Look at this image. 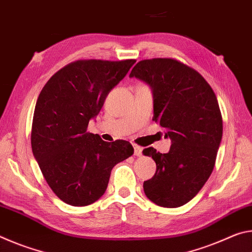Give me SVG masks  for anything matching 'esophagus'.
<instances>
[{
	"instance_id": "obj_1",
	"label": "esophagus",
	"mask_w": 252,
	"mask_h": 252,
	"mask_svg": "<svg viewBox=\"0 0 252 252\" xmlns=\"http://www.w3.org/2000/svg\"><path fill=\"white\" fill-rule=\"evenodd\" d=\"M132 147H133V149H134V156H136V157H141L142 156L143 148L138 146V144H132Z\"/></svg>"
}]
</instances>
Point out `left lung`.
<instances>
[{
    "label": "left lung",
    "mask_w": 252,
    "mask_h": 252,
    "mask_svg": "<svg viewBox=\"0 0 252 252\" xmlns=\"http://www.w3.org/2000/svg\"><path fill=\"white\" fill-rule=\"evenodd\" d=\"M130 78L150 85L153 121L171 139L168 153L147 148L157 171L143 182L144 193L164 208L181 207L194 198L210 177L222 139V117L217 96L203 76L178 60H142Z\"/></svg>",
    "instance_id": "8db88e82"
}]
</instances>
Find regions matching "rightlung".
<instances>
[{
    "instance_id": "add662e5",
    "label": "right lung",
    "mask_w": 252,
    "mask_h": 252,
    "mask_svg": "<svg viewBox=\"0 0 252 252\" xmlns=\"http://www.w3.org/2000/svg\"><path fill=\"white\" fill-rule=\"evenodd\" d=\"M134 63L78 60L51 76L37 97L31 131L33 155L49 187L70 206L84 207L99 200L112 168L133 155L126 140L105 142L87 129Z\"/></svg>"
}]
</instances>
